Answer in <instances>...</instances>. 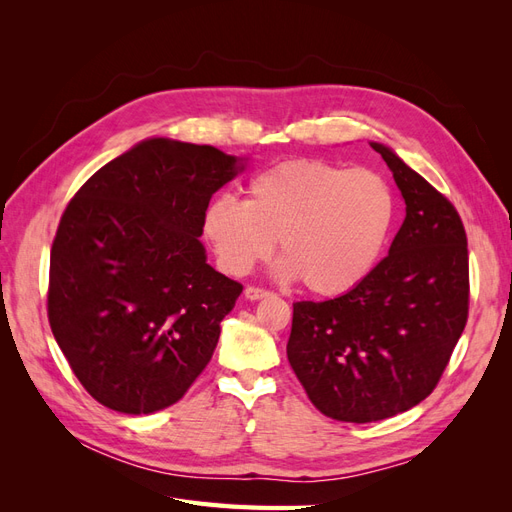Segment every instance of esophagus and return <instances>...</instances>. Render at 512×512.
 Here are the masks:
<instances>
[{
    "label": "esophagus",
    "instance_id": "obj_1",
    "mask_svg": "<svg viewBox=\"0 0 512 512\" xmlns=\"http://www.w3.org/2000/svg\"><path fill=\"white\" fill-rule=\"evenodd\" d=\"M269 290H265V288H258V286H247L245 288V299H250V301H258V299H265V297H269Z\"/></svg>",
    "mask_w": 512,
    "mask_h": 512
}]
</instances>
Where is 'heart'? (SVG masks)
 <instances>
[{
    "instance_id": "1",
    "label": "heart",
    "mask_w": 512,
    "mask_h": 512,
    "mask_svg": "<svg viewBox=\"0 0 512 512\" xmlns=\"http://www.w3.org/2000/svg\"><path fill=\"white\" fill-rule=\"evenodd\" d=\"M395 196L382 175L322 160H284L245 185V203L209 200L203 239L228 275L250 273L280 239V271L318 297L361 286L389 241Z\"/></svg>"
}]
</instances>
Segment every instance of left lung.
<instances>
[{
  "label": "left lung",
  "mask_w": 512,
  "mask_h": 512,
  "mask_svg": "<svg viewBox=\"0 0 512 512\" xmlns=\"http://www.w3.org/2000/svg\"><path fill=\"white\" fill-rule=\"evenodd\" d=\"M406 200L389 256L329 301L292 305L288 361L309 401L335 421L406 412L436 389L468 322V237L451 200L371 143Z\"/></svg>",
  "instance_id": "1"
}]
</instances>
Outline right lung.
Listing matches in <instances>:
<instances>
[{"instance_id":"1","label":"right lung","mask_w":512,"mask_h":512,"mask_svg":"<svg viewBox=\"0 0 512 512\" xmlns=\"http://www.w3.org/2000/svg\"><path fill=\"white\" fill-rule=\"evenodd\" d=\"M239 170L211 145L149 138L91 175L61 215L46 309L102 406H173L211 361L243 286L207 265L200 220Z\"/></svg>"}]
</instances>
